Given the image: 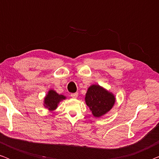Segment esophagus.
Masks as SVG:
<instances>
[{
  "label": "esophagus",
  "instance_id": "34e87169",
  "mask_svg": "<svg viewBox=\"0 0 159 159\" xmlns=\"http://www.w3.org/2000/svg\"><path fill=\"white\" fill-rule=\"evenodd\" d=\"M70 95H71V97L72 98H77L78 97V93H71Z\"/></svg>",
  "mask_w": 159,
  "mask_h": 159
}]
</instances>
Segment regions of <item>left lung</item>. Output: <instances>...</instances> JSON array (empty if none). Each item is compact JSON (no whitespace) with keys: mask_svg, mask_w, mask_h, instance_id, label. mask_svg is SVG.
I'll return each instance as SVG.
<instances>
[{"mask_svg":"<svg viewBox=\"0 0 159 159\" xmlns=\"http://www.w3.org/2000/svg\"><path fill=\"white\" fill-rule=\"evenodd\" d=\"M84 101L93 116L98 118L111 109L116 98L111 92L99 84H92L88 89Z\"/></svg>","mask_w":159,"mask_h":159,"instance_id":"1","label":"left lung"}]
</instances>
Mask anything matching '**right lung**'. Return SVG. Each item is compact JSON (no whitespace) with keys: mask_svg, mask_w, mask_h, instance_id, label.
Wrapping results in <instances>:
<instances>
[{"mask_svg":"<svg viewBox=\"0 0 159 159\" xmlns=\"http://www.w3.org/2000/svg\"><path fill=\"white\" fill-rule=\"evenodd\" d=\"M66 98V96L63 95H59L54 90H50L44 98V101H43V106L45 108L48 109L50 111H54L58 107V103L63 100Z\"/></svg>","mask_w":159,"mask_h":159,"instance_id":"right-lung-1","label":"right lung"}]
</instances>
